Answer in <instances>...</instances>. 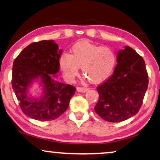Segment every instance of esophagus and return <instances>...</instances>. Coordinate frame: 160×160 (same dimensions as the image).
<instances>
[{
  "label": "esophagus",
  "instance_id": "esophagus-1",
  "mask_svg": "<svg viewBox=\"0 0 160 160\" xmlns=\"http://www.w3.org/2000/svg\"><path fill=\"white\" fill-rule=\"evenodd\" d=\"M76 90H77L78 92H87V91L88 90V88H82V87H78V88H76Z\"/></svg>",
  "mask_w": 160,
  "mask_h": 160
}]
</instances>
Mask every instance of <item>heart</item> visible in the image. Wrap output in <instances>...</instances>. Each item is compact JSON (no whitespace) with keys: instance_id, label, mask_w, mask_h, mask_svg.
<instances>
[{"instance_id":"heart-1","label":"heart","mask_w":160,"mask_h":160,"mask_svg":"<svg viewBox=\"0 0 160 160\" xmlns=\"http://www.w3.org/2000/svg\"><path fill=\"white\" fill-rule=\"evenodd\" d=\"M116 54L109 47L100 46L88 41L74 44L69 55L60 58V68L64 74L72 78L82 67V73L93 84H98L107 79L112 73L116 65Z\"/></svg>"}]
</instances>
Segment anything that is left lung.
<instances>
[{
    "instance_id": "1",
    "label": "left lung",
    "mask_w": 160,
    "mask_h": 160,
    "mask_svg": "<svg viewBox=\"0 0 160 160\" xmlns=\"http://www.w3.org/2000/svg\"><path fill=\"white\" fill-rule=\"evenodd\" d=\"M113 74L97 87L99 97L95 111L106 121L121 122L140 110L148 85L142 57L126 46L118 54Z\"/></svg>"
}]
</instances>
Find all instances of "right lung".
Returning a JSON list of instances; mask_svg holds the SVG:
<instances>
[{
    "label": "right lung",
    "instance_id": "1",
    "mask_svg": "<svg viewBox=\"0 0 160 160\" xmlns=\"http://www.w3.org/2000/svg\"><path fill=\"white\" fill-rule=\"evenodd\" d=\"M61 53L54 41L42 40L28 45L14 59L12 89L22 112L28 117L37 121H53L67 110L76 88L53 79V75L59 70ZM37 78L44 86V95L38 100L27 95L28 88Z\"/></svg>",
    "mask_w": 160,
    "mask_h": 160
}]
</instances>
